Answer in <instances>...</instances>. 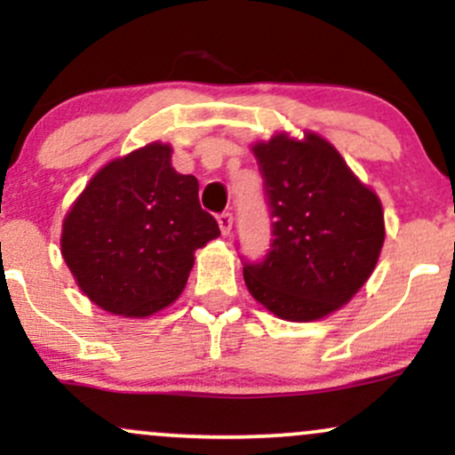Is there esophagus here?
<instances>
[{
    "label": "esophagus",
    "mask_w": 455,
    "mask_h": 455,
    "mask_svg": "<svg viewBox=\"0 0 455 455\" xmlns=\"http://www.w3.org/2000/svg\"><path fill=\"white\" fill-rule=\"evenodd\" d=\"M218 224H220L222 235L231 233V228H233V213H228V212L220 213V216H218Z\"/></svg>",
    "instance_id": "esophagus-1"
}]
</instances>
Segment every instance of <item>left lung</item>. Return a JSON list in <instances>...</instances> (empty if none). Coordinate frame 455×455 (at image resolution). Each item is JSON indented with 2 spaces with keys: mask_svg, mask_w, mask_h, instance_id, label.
I'll list each match as a JSON object with an SVG mask.
<instances>
[{
  "mask_svg": "<svg viewBox=\"0 0 455 455\" xmlns=\"http://www.w3.org/2000/svg\"><path fill=\"white\" fill-rule=\"evenodd\" d=\"M265 180L274 242L245 265L250 295L284 321L340 310L372 275L385 242L380 198L316 132L274 134L252 145Z\"/></svg>",
  "mask_w": 455,
  "mask_h": 455,
  "instance_id": "8db88e82",
  "label": "left lung"
}]
</instances>
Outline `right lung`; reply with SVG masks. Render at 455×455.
Instances as JSON below:
<instances>
[{"instance_id": "obj_1", "label": "right lung", "mask_w": 455, "mask_h": 455, "mask_svg": "<svg viewBox=\"0 0 455 455\" xmlns=\"http://www.w3.org/2000/svg\"><path fill=\"white\" fill-rule=\"evenodd\" d=\"M160 140L92 177L61 227V257L83 295L117 316L145 318L184 291L195 252L220 235L198 203L195 175L177 173Z\"/></svg>"}]
</instances>
